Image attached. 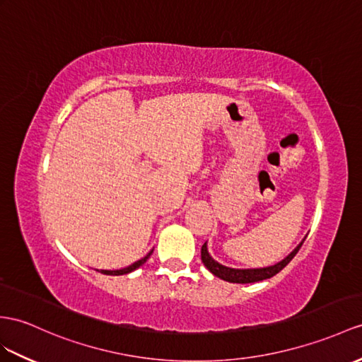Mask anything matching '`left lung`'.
Instances as JSON below:
<instances>
[{"instance_id": "8db88e82", "label": "left lung", "mask_w": 362, "mask_h": 362, "mask_svg": "<svg viewBox=\"0 0 362 362\" xmlns=\"http://www.w3.org/2000/svg\"><path fill=\"white\" fill-rule=\"evenodd\" d=\"M303 243H304V240L283 261H279L278 264H275V266H269V267H262V269H232V267H226V266H223V264L216 262L214 258L210 257L209 250H207V243H204V245L201 247V259H202V262H204V266L211 273H214L215 276L227 281V283H236V284L258 283V281H264V279H269L272 276H275L276 273L283 270L287 266V264L295 258V255L298 253L299 249H301Z\"/></svg>"}]
</instances>
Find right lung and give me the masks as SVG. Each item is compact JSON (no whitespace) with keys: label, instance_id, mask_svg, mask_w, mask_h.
Segmentation results:
<instances>
[{"label":"right lung","instance_id":"obj_1","mask_svg":"<svg viewBox=\"0 0 362 362\" xmlns=\"http://www.w3.org/2000/svg\"><path fill=\"white\" fill-rule=\"evenodd\" d=\"M152 252H153V250H151V252H148V253L146 255L144 258H141L139 261L134 262V264H132V266H129V267H126V269H119V270H101V273H104V275H127V273L134 272V270H136L138 267L143 266V264L148 259V257H151V255H152Z\"/></svg>","mask_w":362,"mask_h":362}]
</instances>
